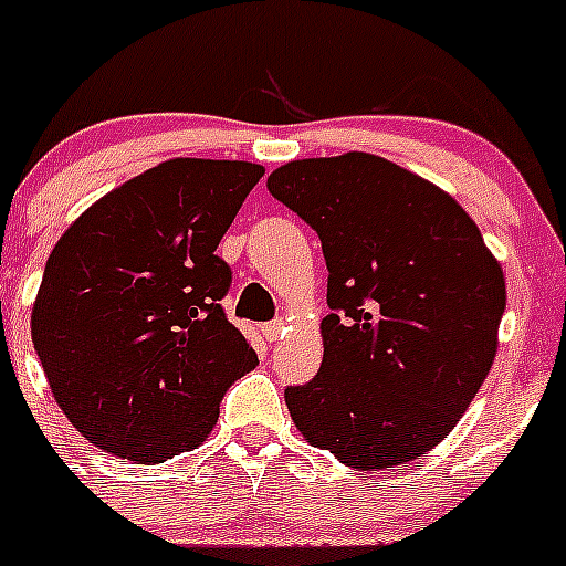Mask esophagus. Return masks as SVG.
Here are the masks:
<instances>
[{
    "label": "esophagus",
    "mask_w": 566,
    "mask_h": 566,
    "mask_svg": "<svg viewBox=\"0 0 566 566\" xmlns=\"http://www.w3.org/2000/svg\"><path fill=\"white\" fill-rule=\"evenodd\" d=\"M286 332H289L286 319H274V323H266V326H263V334H266L269 343H277V339L283 337Z\"/></svg>",
    "instance_id": "34e87169"
}]
</instances>
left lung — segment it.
Segmentation results:
<instances>
[{
    "label": "left lung",
    "mask_w": 566,
    "mask_h": 566,
    "mask_svg": "<svg viewBox=\"0 0 566 566\" xmlns=\"http://www.w3.org/2000/svg\"><path fill=\"white\" fill-rule=\"evenodd\" d=\"M266 187L319 234L328 266L323 365L286 388L297 431L348 468L413 462L493 365L502 263L451 195L379 155L289 161Z\"/></svg>",
    "instance_id": "1"
}]
</instances>
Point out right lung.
<instances>
[{
    "label": "right lung",
    "mask_w": 566,
    "mask_h": 566,
    "mask_svg": "<svg viewBox=\"0 0 566 566\" xmlns=\"http://www.w3.org/2000/svg\"><path fill=\"white\" fill-rule=\"evenodd\" d=\"M266 169L169 158L84 209L59 238L30 334L53 399L84 439L135 464L201 444L221 397L258 365L223 314L214 249Z\"/></svg>",
    "instance_id": "right-lung-1"
}]
</instances>
